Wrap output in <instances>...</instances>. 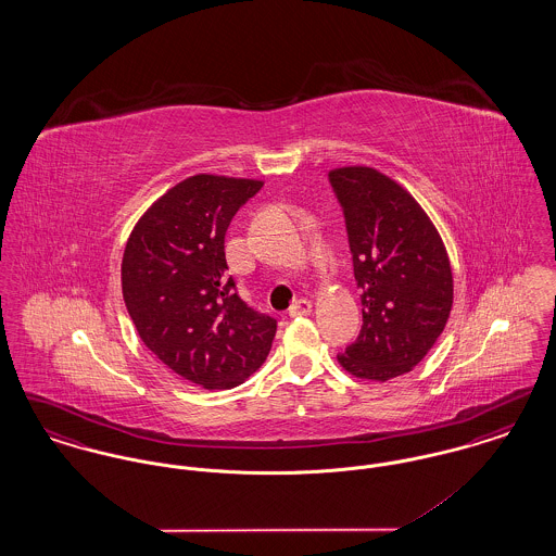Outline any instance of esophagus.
Returning <instances> with one entry per match:
<instances>
[{"mask_svg":"<svg viewBox=\"0 0 556 556\" xmlns=\"http://www.w3.org/2000/svg\"><path fill=\"white\" fill-rule=\"evenodd\" d=\"M313 313V302L306 298L295 300L290 306V317H306Z\"/></svg>","mask_w":556,"mask_h":556,"instance_id":"obj_1","label":"esophagus"}]
</instances>
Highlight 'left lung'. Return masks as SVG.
Wrapping results in <instances>:
<instances>
[{"label": "left lung", "instance_id": "1", "mask_svg": "<svg viewBox=\"0 0 556 556\" xmlns=\"http://www.w3.org/2000/svg\"><path fill=\"white\" fill-rule=\"evenodd\" d=\"M342 204L361 288L363 327L338 354L348 372L388 381L417 367L452 311V268L444 241L419 202L370 166L329 173Z\"/></svg>", "mask_w": 556, "mask_h": 556}]
</instances>
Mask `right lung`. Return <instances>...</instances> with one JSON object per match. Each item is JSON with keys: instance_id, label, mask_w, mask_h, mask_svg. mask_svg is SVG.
<instances>
[{"instance_id": "obj_1", "label": "right lung", "mask_w": 556, "mask_h": 556, "mask_svg": "<svg viewBox=\"0 0 556 556\" xmlns=\"http://www.w3.org/2000/svg\"><path fill=\"white\" fill-rule=\"evenodd\" d=\"M263 181L193 175L132 227L121 279L132 325L160 361L206 390L243 383L265 363L277 320L250 308L227 275L225 233Z\"/></svg>"}]
</instances>
